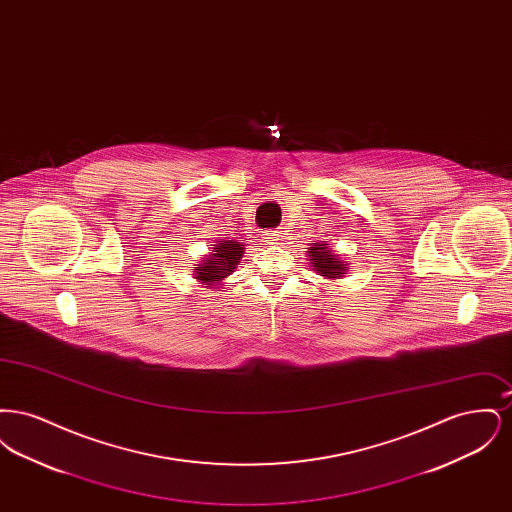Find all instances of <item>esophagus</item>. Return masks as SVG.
Here are the masks:
<instances>
[{"label":"esophagus","instance_id":"esophagus-1","mask_svg":"<svg viewBox=\"0 0 512 512\" xmlns=\"http://www.w3.org/2000/svg\"><path fill=\"white\" fill-rule=\"evenodd\" d=\"M276 236H278V234H274V232H267V234H265V242L270 245L276 244V240H278Z\"/></svg>","mask_w":512,"mask_h":512}]
</instances>
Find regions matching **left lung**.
<instances>
[{
    "mask_svg": "<svg viewBox=\"0 0 512 512\" xmlns=\"http://www.w3.org/2000/svg\"><path fill=\"white\" fill-rule=\"evenodd\" d=\"M309 261L315 267L320 276L326 278H340L345 274L347 265H343V261L338 259V255H334L328 244H317L315 247H309Z\"/></svg>",
    "mask_w": 512,
    "mask_h": 512,
    "instance_id": "1",
    "label": "left lung"
}]
</instances>
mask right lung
Here are the masks:
<instances>
[{
    "instance_id": "right-lung-1",
    "label": "right lung",
    "mask_w": 512,
    "mask_h": 512,
    "mask_svg": "<svg viewBox=\"0 0 512 512\" xmlns=\"http://www.w3.org/2000/svg\"><path fill=\"white\" fill-rule=\"evenodd\" d=\"M244 257V247L240 242L224 240L213 247V253L205 257L201 265L194 267L195 278L205 284V288L217 286L226 276L234 272Z\"/></svg>"
}]
</instances>
